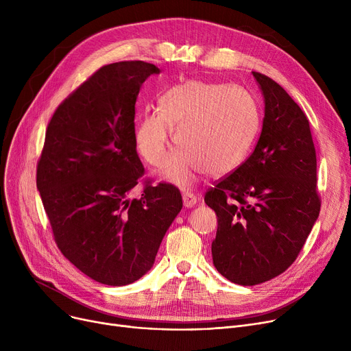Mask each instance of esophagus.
Here are the masks:
<instances>
[{"mask_svg":"<svg viewBox=\"0 0 351 351\" xmlns=\"http://www.w3.org/2000/svg\"><path fill=\"white\" fill-rule=\"evenodd\" d=\"M182 199H183V206L185 208H193L196 204H197V197L193 195V193H191V192H185L182 195Z\"/></svg>","mask_w":351,"mask_h":351,"instance_id":"34e87169","label":"esophagus"}]
</instances>
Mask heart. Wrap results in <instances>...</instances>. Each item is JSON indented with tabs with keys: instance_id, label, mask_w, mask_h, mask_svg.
<instances>
[{
	"instance_id": "obj_1",
	"label": "heart",
	"mask_w": 351,
	"mask_h": 351,
	"mask_svg": "<svg viewBox=\"0 0 351 351\" xmlns=\"http://www.w3.org/2000/svg\"><path fill=\"white\" fill-rule=\"evenodd\" d=\"M261 108L242 86L189 80L169 88L159 109L146 110L135 132L139 154L162 166L175 141L180 149L163 178L189 186L200 175L223 176L243 163L261 129Z\"/></svg>"
}]
</instances>
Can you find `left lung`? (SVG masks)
Returning <instances> with one entry per match:
<instances>
[{
  "instance_id": "left-lung-1",
  "label": "left lung",
  "mask_w": 351,
  "mask_h": 351,
  "mask_svg": "<svg viewBox=\"0 0 351 351\" xmlns=\"http://www.w3.org/2000/svg\"><path fill=\"white\" fill-rule=\"evenodd\" d=\"M253 77L265 102L261 138L252 155L205 195L217 216L213 265L242 286L283 273L320 212L308 121L278 82L259 72Z\"/></svg>"
}]
</instances>
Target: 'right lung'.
Instances as JSON below:
<instances>
[{
  "label": "right lung",
  "instance_id": "right-lung-1",
  "mask_svg": "<svg viewBox=\"0 0 351 351\" xmlns=\"http://www.w3.org/2000/svg\"><path fill=\"white\" fill-rule=\"evenodd\" d=\"M160 69L123 61L98 69L55 110L36 168V188L55 242L90 279L126 286L151 270L182 209L168 183L129 193L143 175L136 154L135 104Z\"/></svg>",
  "mask_w": 351,
  "mask_h": 351
}]
</instances>
